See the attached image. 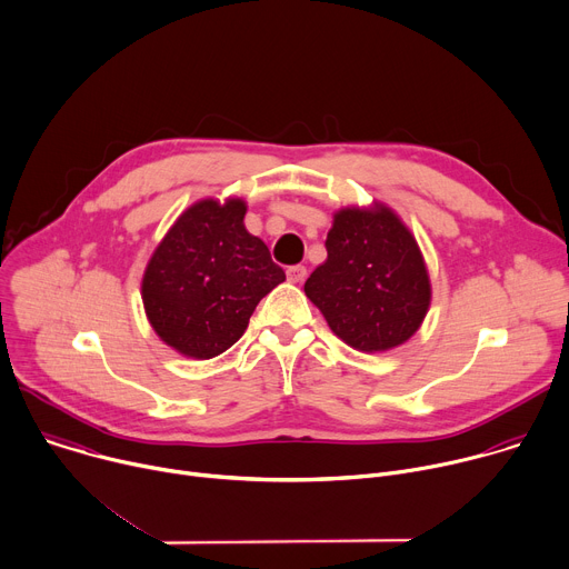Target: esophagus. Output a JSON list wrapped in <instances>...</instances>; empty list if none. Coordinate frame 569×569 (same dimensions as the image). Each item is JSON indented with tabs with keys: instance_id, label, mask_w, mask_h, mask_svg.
Here are the masks:
<instances>
[{
	"instance_id": "34e87169",
	"label": "esophagus",
	"mask_w": 569,
	"mask_h": 569,
	"mask_svg": "<svg viewBox=\"0 0 569 569\" xmlns=\"http://www.w3.org/2000/svg\"><path fill=\"white\" fill-rule=\"evenodd\" d=\"M286 274H288V281H292V283H301V281L306 279L308 270H306V266H290Z\"/></svg>"
}]
</instances>
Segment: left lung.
<instances>
[{"instance_id":"1","label":"left lung","mask_w":569,"mask_h":569,"mask_svg":"<svg viewBox=\"0 0 569 569\" xmlns=\"http://www.w3.org/2000/svg\"><path fill=\"white\" fill-rule=\"evenodd\" d=\"M326 252L303 290L339 339L382 352L420 328L431 303L429 272L416 237L393 210L380 203L339 210Z\"/></svg>"}]
</instances>
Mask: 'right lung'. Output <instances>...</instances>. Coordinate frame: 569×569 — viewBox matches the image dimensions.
<instances>
[{
  "label": "right lung",
  "mask_w": 569,
  "mask_h": 569,
  "mask_svg": "<svg viewBox=\"0 0 569 569\" xmlns=\"http://www.w3.org/2000/svg\"><path fill=\"white\" fill-rule=\"evenodd\" d=\"M246 203L206 199L184 210L153 250L142 303L156 335L184 357L212 359L246 332L286 272L246 226Z\"/></svg>",
  "instance_id": "add662e5"
}]
</instances>
